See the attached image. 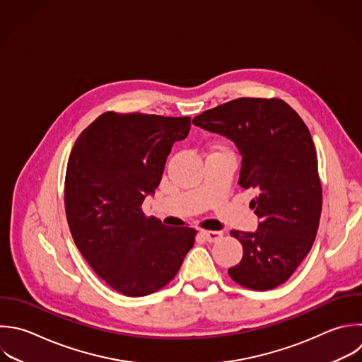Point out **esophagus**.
<instances>
[{"mask_svg":"<svg viewBox=\"0 0 362 362\" xmlns=\"http://www.w3.org/2000/svg\"><path fill=\"white\" fill-rule=\"evenodd\" d=\"M202 238L209 242V243H214V242H218L221 238H222V232L219 230H202L201 232Z\"/></svg>","mask_w":362,"mask_h":362,"instance_id":"34e87169","label":"esophagus"}]
</instances>
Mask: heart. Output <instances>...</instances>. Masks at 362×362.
Instances as JSON below:
<instances>
[{
    "mask_svg": "<svg viewBox=\"0 0 362 362\" xmlns=\"http://www.w3.org/2000/svg\"><path fill=\"white\" fill-rule=\"evenodd\" d=\"M218 151H221V153H228L225 148H222V147H219V150Z\"/></svg>",
    "mask_w": 362,
    "mask_h": 362,
    "instance_id": "b5f03b06",
    "label": "heart"
}]
</instances>
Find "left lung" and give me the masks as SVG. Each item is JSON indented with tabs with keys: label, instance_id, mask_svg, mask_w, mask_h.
<instances>
[{
	"label": "left lung",
	"instance_id": "8db88e82",
	"mask_svg": "<svg viewBox=\"0 0 362 362\" xmlns=\"http://www.w3.org/2000/svg\"><path fill=\"white\" fill-rule=\"evenodd\" d=\"M192 123L232 140L240 156L239 185L256 192V232L232 230L242 260L228 270L250 290H272L294 273L317 235L322 191L317 153L301 117L281 99L239 98Z\"/></svg>",
	"mask_w": 362,
	"mask_h": 362
}]
</instances>
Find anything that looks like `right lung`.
Instances as JSON below:
<instances>
[{
  "label": "right lung",
  "instance_id": "right-lung-1",
  "mask_svg": "<svg viewBox=\"0 0 362 362\" xmlns=\"http://www.w3.org/2000/svg\"><path fill=\"white\" fill-rule=\"evenodd\" d=\"M189 127L191 117L106 112L71 151L65 211L72 238L95 273L124 296L163 288L194 246L195 229L165 226L141 208Z\"/></svg>",
  "mask_w": 362,
  "mask_h": 362
}]
</instances>
